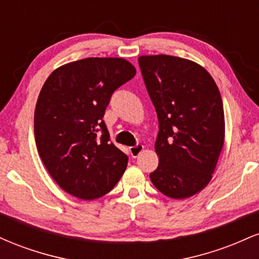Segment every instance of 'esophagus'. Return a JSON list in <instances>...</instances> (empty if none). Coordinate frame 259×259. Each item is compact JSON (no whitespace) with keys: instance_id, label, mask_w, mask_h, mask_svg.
<instances>
[{"instance_id":"esophagus-1","label":"esophagus","mask_w":259,"mask_h":259,"mask_svg":"<svg viewBox=\"0 0 259 259\" xmlns=\"http://www.w3.org/2000/svg\"><path fill=\"white\" fill-rule=\"evenodd\" d=\"M129 151H130V154H132V157H134V158H135V157H138L139 154L141 153L142 151H144V146H142V145L138 144V145H135V146L129 147Z\"/></svg>"}]
</instances>
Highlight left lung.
I'll list each match as a JSON object with an SVG mask.
<instances>
[{"instance_id": "left-lung-1", "label": "left lung", "mask_w": 259, "mask_h": 259, "mask_svg": "<svg viewBox=\"0 0 259 259\" xmlns=\"http://www.w3.org/2000/svg\"><path fill=\"white\" fill-rule=\"evenodd\" d=\"M140 69L158 118L150 174L168 197H190L212 179L224 145V109L218 86L195 62L174 56H141Z\"/></svg>"}]
</instances>
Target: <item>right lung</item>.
<instances>
[{
  "label": "right lung",
  "instance_id": "right-lung-1",
  "mask_svg": "<svg viewBox=\"0 0 259 259\" xmlns=\"http://www.w3.org/2000/svg\"><path fill=\"white\" fill-rule=\"evenodd\" d=\"M136 74L123 58H85L47 78L35 107L34 133L45 167L64 191L95 200L108 194L127 156L112 142L103 115L113 92Z\"/></svg>",
  "mask_w": 259,
  "mask_h": 259
}]
</instances>
